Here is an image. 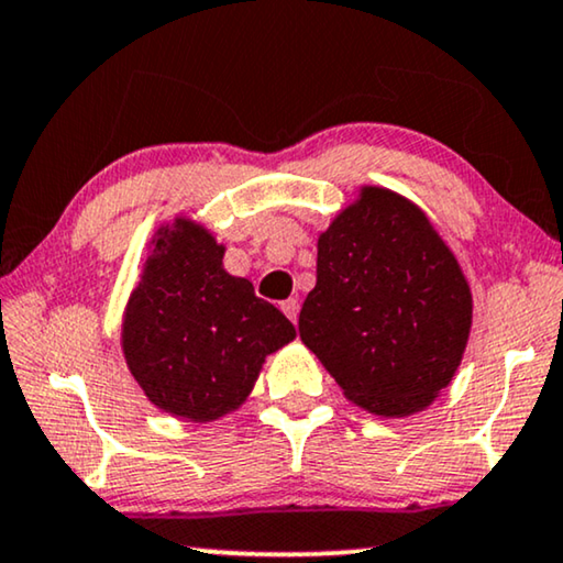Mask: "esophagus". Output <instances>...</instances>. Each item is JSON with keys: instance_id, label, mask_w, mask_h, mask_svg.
I'll return each instance as SVG.
<instances>
[{"instance_id": "esophagus-1", "label": "esophagus", "mask_w": 563, "mask_h": 563, "mask_svg": "<svg viewBox=\"0 0 563 563\" xmlns=\"http://www.w3.org/2000/svg\"><path fill=\"white\" fill-rule=\"evenodd\" d=\"M282 312L289 317L291 322H297V314H299V299H287V301H282Z\"/></svg>"}]
</instances>
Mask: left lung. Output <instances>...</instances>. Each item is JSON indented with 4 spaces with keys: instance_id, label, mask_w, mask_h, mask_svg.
Wrapping results in <instances>:
<instances>
[{
    "instance_id": "left-lung-1",
    "label": "left lung",
    "mask_w": 563,
    "mask_h": 563,
    "mask_svg": "<svg viewBox=\"0 0 563 563\" xmlns=\"http://www.w3.org/2000/svg\"><path fill=\"white\" fill-rule=\"evenodd\" d=\"M470 328V284L411 200L363 187L320 233L299 338L365 411L427 409L457 373Z\"/></svg>"
}]
</instances>
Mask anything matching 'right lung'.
Instances as JSON below:
<instances>
[{
  "label": "right lung",
  "instance_id": "add662e5",
  "mask_svg": "<svg viewBox=\"0 0 563 563\" xmlns=\"http://www.w3.org/2000/svg\"><path fill=\"white\" fill-rule=\"evenodd\" d=\"M223 254L190 218L162 225L121 324L126 365L144 396L187 421L239 409L266 355L297 338L254 284L225 272Z\"/></svg>",
  "mask_w": 563,
  "mask_h": 563
}]
</instances>
